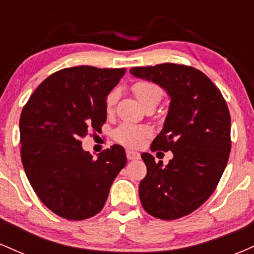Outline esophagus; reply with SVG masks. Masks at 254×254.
<instances>
[{"label":"esophagus","instance_id":"esophagus-1","mask_svg":"<svg viewBox=\"0 0 254 254\" xmlns=\"http://www.w3.org/2000/svg\"><path fill=\"white\" fill-rule=\"evenodd\" d=\"M139 153H137V151H135V150H130V149H127V160H137V159H139Z\"/></svg>","mask_w":254,"mask_h":254}]
</instances>
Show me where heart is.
Masks as SVG:
<instances>
[{"instance_id": "1", "label": "heart", "mask_w": 254, "mask_h": 254, "mask_svg": "<svg viewBox=\"0 0 254 254\" xmlns=\"http://www.w3.org/2000/svg\"><path fill=\"white\" fill-rule=\"evenodd\" d=\"M132 90L135 93L137 100L141 103L142 106L148 104H156L161 100L162 89L156 83L150 81H138L132 86ZM118 93L116 90L111 92L106 98V107L112 109L117 100ZM150 135V131L145 127H137L132 124H122L115 131V137L119 143L127 145V147H138L143 143L144 138Z\"/></svg>"}]
</instances>
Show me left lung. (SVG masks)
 <instances>
[{"label": "left lung", "instance_id": "left-lung-1", "mask_svg": "<svg viewBox=\"0 0 254 254\" xmlns=\"http://www.w3.org/2000/svg\"><path fill=\"white\" fill-rule=\"evenodd\" d=\"M130 72L170 97L164 127L150 149L171 150L173 159L164 166L149 153L141 155L147 166L138 190L142 206L161 220L186 216L211 196L228 162L229 110L210 78L192 66L164 63Z\"/></svg>", "mask_w": 254, "mask_h": 254}]
</instances>
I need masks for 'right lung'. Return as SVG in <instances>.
<instances>
[{
	"label": "right lung",
	"mask_w": 254,
	"mask_h": 254,
	"mask_svg": "<svg viewBox=\"0 0 254 254\" xmlns=\"http://www.w3.org/2000/svg\"><path fill=\"white\" fill-rule=\"evenodd\" d=\"M127 69L80 65L55 72L34 90L20 117L21 161L44 205L66 220L103 209L113 180L127 165L122 145L93 159L81 138L106 122V98Z\"/></svg>",
	"instance_id": "1"
}]
</instances>
